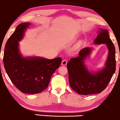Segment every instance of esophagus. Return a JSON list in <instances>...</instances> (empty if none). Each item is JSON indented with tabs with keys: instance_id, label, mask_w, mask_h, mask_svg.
<instances>
[{
	"instance_id": "esophagus-1",
	"label": "esophagus",
	"mask_w": 120,
	"mask_h": 120,
	"mask_svg": "<svg viewBox=\"0 0 120 120\" xmlns=\"http://www.w3.org/2000/svg\"><path fill=\"white\" fill-rule=\"evenodd\" d=\"M67 64V60H63L62 62V65H66Z\"/></svg>"
}]
</instances>
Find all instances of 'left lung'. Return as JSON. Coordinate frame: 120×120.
<instances>
[{
	"label": "left lung",
	"mask_w": 120,
	"mask_h": 120,
	"mask_svg": "<svg viewBox=\"0 0 120 120\" xmlns=\"http://www.w3.org/2000/svg\"><path fill=\"white\" fill-rule=\"evenodd\" d=\"M100 33L94 40L97 44H105L109 49L106 67L101 71L92 74L84 65L85 58L89 55L91 49L86 47L80 51L76 58L70 59L67 64L69 82L73 90L79 94L100 93L105 89L116 70L115 47L106 29H99Z\"/></svg>",
	"instance_id": "8db88e82"
}]
</instances>
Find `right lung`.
<instances>
[{"label": "right lung", "instance_id": "1", "mask_svg": "<svg viewBox=\"0 0 120 120\" xmlns=\"http://www.w3.org/2000/svg\"><path fill=\"white\" fill-rule=\"evenodd\" d=\"M29 23L19 24L5 44L3 57L5 69L16 87L21 92L37 94L47 88L51 78L62 62L60 57L47 60L23 58L19 51V42Z\"/></svg>", "mask_w": 120, "mask_h": 120}]
</instances>
